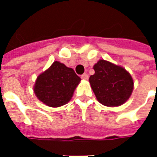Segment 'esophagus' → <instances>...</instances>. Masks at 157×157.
<instances>
[{"label":"esophagus","instance_id":"1","mask_svg":"<svg viewBox=\"0 0 157 157\" xmlns=\"http://www.w3.org/2000/svg\"><path fill=\"white\" fill-rule=\"evenodd\" d=\"M82 79H83V80H87L88 79V75L87 74H83V75H82Z\"/></svg>","mask_w":157,"mask_h":157}]
</instances>
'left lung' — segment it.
Returning a JSON list of instances; mask_svg holds the SVG:
<instances>
[{"label":"left lung","instance_id":"1","mask_svg":"<svg viewBox=\"0 0 157 157\" xmlns=\"http://www.w3.org/2000/svg\"><path fill=\"white\" fill-rule=\"evenodd\" d=\"M94 75L89 82L100 103L108 107L124 104L131 95L134 82L124 68L111 62L100 59L94 65Z\"/></svg>","mask_w":157,"mask_h":157}]
</instances>
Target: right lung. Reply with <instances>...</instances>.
Returning <instances> with one entry per match:
<instances>
[{
	"mask_svg": "<svg viewBox=\"0 0 157 157\" xmlns=\"http://www.w3.org/2000/svg\"><path fill=\"white\" fill-rule=\"evenodd\" d=\"M80 82L81 78L73 69L55 61L37 77L33 90L36 97L45 105L57 108L71 99Z\"/></svg>",
	"mask_w": 157,
	"mask_h": 157,
	"instance_id": "1",
	"label": "right lung"
}]
</instances>
